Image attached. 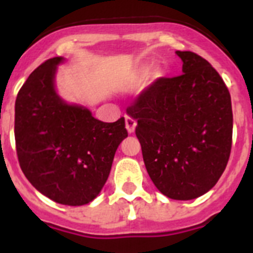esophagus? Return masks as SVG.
Returning a JSON list of instances; mask_svg holds the SVG:
<instances>
[{
  "label": "esophagus",
  "mask_w": 253,
  "mask_h": 253,
  "mask_svg": "<svg viewBox=\"0 0 253 253\" xmlns=\"http://www.w3.org/2000/svg\"><path fill=\"white\" fill-rule=\"evenodd\" d=\"M125 126H126L128 133H133L135 130V126H137V122L130 115H125Z\"/></svg>",
  "instance_id": "1"
}]
</instances>
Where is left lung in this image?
Returning a JSON list of instances; mask_svg holds the SVG:
<instances>
[{
    "mask_svg": "<svg viewBox=\"0 0 253 253\" xmlns=\"http://www.w3.org/2000/svg\"><path fill=\"white\" fill-rule=\"evenodd\" d=\"M182 75L161 77L126 109L137 120L149 177L163 195L191 200L208 193L227 167L233 114L224 81L208 60L176 51Z\"/></svg>",
    "mask_w": 253,
    "mask_h": 253,
    "instance_id": "obj_1",
    "label": "left lung"
}]
</instances>
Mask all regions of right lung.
Returning <instances> with one entry per match:
<instances>
[{
	"label": "right lung",
	"instance_id": "obj_1",
	"mask_svg": "<svg viewBox=\"0 0 253 253\" xmlns=\"http://www.w3.org/2000/svg\"><path fill=\"white\" fill-rule=\"evenodd\" d=\"M54 57L29 76L15 102V142L30 184L58 204L78 207L99 195L115 152L128 137L125 119L104 123L55 91Z\"/></svg>",
	"mask_w": 253,
	"mask_h": 253
}]
</instances>
